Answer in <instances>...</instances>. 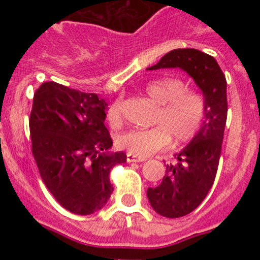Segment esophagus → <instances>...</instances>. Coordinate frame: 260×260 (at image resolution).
<instances>
[{
	"instance_id": "1",
	"label": "esophagus",
	"mask_w": 260,
	"mask_h": 260,
	"mask_svg": "<svg viewBox=\"0 0 260 260\" xmlns=\"http://www.w3.org/2000/svg\"><path fill=\"white\" fill-rule=\"evenodd\" d=\"M126 156H127V158H126V160H127V162H141V161H144V160H146L144 157H139V156H135V155H133V153H128V152Z\"/></svg>"
}]
</instances>
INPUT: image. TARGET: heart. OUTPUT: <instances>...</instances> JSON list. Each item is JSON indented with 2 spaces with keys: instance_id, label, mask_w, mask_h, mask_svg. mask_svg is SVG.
<instances>
[{
  "instance_id": "1",
  "label": "heart",
  "mask_w": 260,
  "mask_h": 260,
  "mask_svg": "<svg viewBox=\"0 0 260 260\" xmlns=\"http://www.w3.org/2000/svg\"><path fill=\"white\" fill-rule=\"evenodd\" d=\"M146 93L158 105L152 121L156 126L121 133L116 138L117 146L144 157L165 148L171 141L177 147L194 141L207 116V100L202 91L187 88L181 78L161 77L147 84ZM108 121L113 126L121 123L122 108L119 102L110 105Z\"/></svg>"
}]
</instances>
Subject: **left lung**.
<instances>
[{
    "instance_id": "left-lung-1",
    "label": "left lung",
    "mask_w": 260,
    "mask_h": 260,
    "mask_svg": "<svg viewBox=\"0 0 260 260\" xmlns=\"http://www.w3.org/2000/svg\"><path fill=\"white\" fill-rule=\"evenodd\" d=\"M164 68L185 70L207 100V116L201 133L176 156V161L167 164L161 183L147 190L148 201L158 215L177 219L198 207L215 181L228 116L226 79L212 56L192 48L171 50L148 70Z\"/></svg>"
}]
</instances>
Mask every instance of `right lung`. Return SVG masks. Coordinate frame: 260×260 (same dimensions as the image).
Segmentation results:
<instances>
[{
    "label": "right lung",
    "mask_w": 260,
    "mask_h": 260,
    "mask_svg": "<svg viewBox=\"0 0 260 260\" xmlns=\"http://www.w3.org/2000/svg\"><path fill=\"white\" fill-rule=\"evenodd\" d=\"M107 103L56 82L36 89L29 114L32 155L47 189L65 210L91 215L113 192L109 174L126 162L105 127Z\"/></svg>",
    "instance_id": "add662e5"
}]
</instances>
